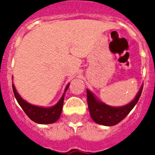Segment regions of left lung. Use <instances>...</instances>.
Instances as JSON below:
<instances>
[{
  "mask_svg": "<svg viewBox=\"0 0 155 155\" xmlns=\"http://www.w3.org/2000/svg\"><path fill=\"white\" fill-rule=\"evenodd\" d=\"M143 85L132 101L120 107H113L106 104L97 98L90 90L87 89V105L91 117L95 122L105 126H113L120 122L136 105L141 94Z\"/></svg>",
  "mask_w": 155,
  "mask_h": 155,
  "instance_id": "8db88e82",
  "label": "left lung"
}]
</instances>
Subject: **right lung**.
<instances>
[{
  "label": "right lung",
  "instance_id": "obj_1",
  "mask_svg": "<svg viewBox=\"0 0 155 155\" xmlns=\"http://www.w3.org/2000/svg\"><path fill=\"white\" fill-rule=\"evenodd\" d=\"M70 84L67 85L64 90V93L63 94L60 100L55 104L54 105L51 107H42V106H37L35 104L28 103L25 100L22 99L18 91L16 90V87L13 84V91L15 96L16 100L18 101L19 105L21 107L23 111L25 114L30 117V119L38 123V124H51L54 123L60 117L62 109H63V101H64V95L66 91L68 90Z\"/></svg>",
  "mask_w": 155,
  "mask_h": 155
}]
</instances>
